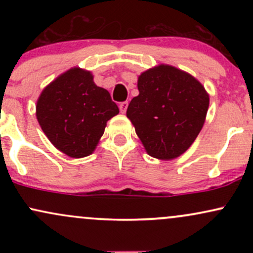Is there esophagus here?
<instances>
[{"label":"esophagus","instance_id":"1","mask_svg":"<svg viewBox=\"0 0 253 253\" xmlns=\"http://www.w3.org/2000/svg\"><path fill=\"white\" fill-rule=\"evenodd\" d=\"M127 107H128V102H127V101H125V102H121L119 104V108H120L121 113H126Z\"/></svg>","mask_w":253,"mask_h":253}]
</instances>
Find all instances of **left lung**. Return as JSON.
I'll return each instance as SVG.
<instances>
[{"mask_svg": "<svg viewBox=\"0 0 253 253\" xmlns=\"http://www.w3.org/2000/svg\"><path fill=\"white\" fill-rule=\"evenodd\" d=\"M138 90L126 114L146 152L158 159L181 156L205 124L210 96L202 84L173 66L159 65L139 76Z\"/></svg>", "mask_w": 253, "mask_h": 253, "instance_id": "obj_1", "label": "left lung"}]
</instances>
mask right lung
I'll use <instances>...</instances> for the list:
<instances>
[{"mask_svg":"<svg viewBox=\"0 0 253 253\" xmlns=\"http://www.w3.org/2000/svg\"><path fill=\"white\" fill-rule=\"evenodd\" d=\"M119 113L110 94L92 81L89 71L74 68L42 90L37 119L58 150L72 158L91 155L107 121Z\"/></svg>","mask_w":253,"mask_h":253,"instance_id":"obj_1","label":"right lung"}]
</instances>
